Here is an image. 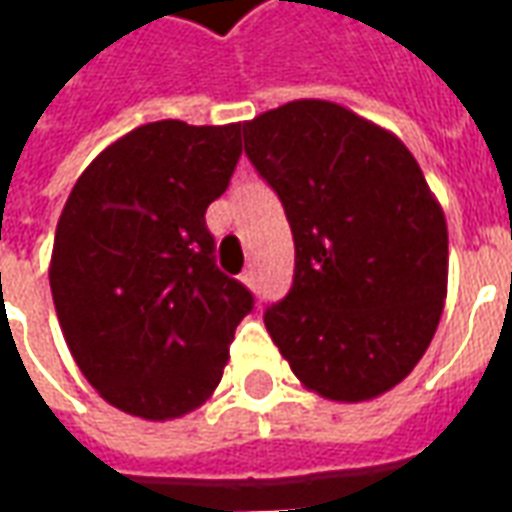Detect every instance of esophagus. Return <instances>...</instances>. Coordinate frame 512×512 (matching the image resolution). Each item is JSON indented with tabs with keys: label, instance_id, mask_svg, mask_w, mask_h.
Instances as JSON below:
<instances>
[{
	"label": "esophagus",
	"instance_id": "34e87169",
	"mask_svg": "<svg viewBox=\"0 0 512 512\" xmlns=\"http://www.w3.org/2000/svg\"><path fill=\"white\" fill-rule=\"evenodd\" d=\"M241 282H244L246 288H255V282H257V274H255V268H246L244 274H241Z\"/></svg>",
	"mask_w": 512,
	"mask_h": 512
}]
</instances>
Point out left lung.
Instances as JSON below:
<instances>
[{
    "label": "left lung",
    "mask_w": 512,
    "mask_h": 512,
    "mask_svg": "<svg viewBox=\"0 0 512 512\" xmlns=\"http://www.w3.org/2000/svg\"><path fill=\"white\" fill-rule=\"evenodd\" d=\"M244 150L288 213L293 288L266 329L310 392L384 395L417 367L447 299V222L392 131L301 98L244 123Z\"/></svg>",
    "instance_id": "left-lung-1"
}]
</instances>
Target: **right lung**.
<instances>
[{
  "instance_id": "add662e5",
  "label": "right lung",
  "mask_w": 512,
  "mask_h": 512,
  "mask_svg": "<svg viewBox=\"0 0 512 512\" xmlns=\"http://www.w3.org/2000/svg\"><path fill=\"white\" fill-rule=\"evenodd\" d=\"M241 123H147L84 169L57 222L49 282L65 343L109 406L164 422L219 386L252 293L216 268L205 211Z\"/></svg>"
}]
</instances>
